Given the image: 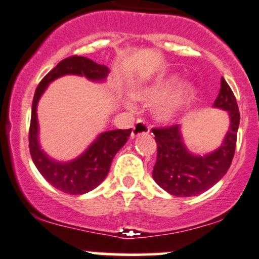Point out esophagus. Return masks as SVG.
Masks as SVG:
<instances>
[{"mask_svg":"<svg viewBox=\"0 0 259 259\" xmlns=\"http://www.w3.org/2000/svg\"><path fill=\"white\" fill-rule=\"evenodd\" d=\"M150 132V126H148L147 123H145L144 120H138L135 123V125L133 126L132 132V138H136V136L141 135V134H147Z\"/></svg>","mask_w":259,"mask_h":259,"instance_id":"obj_1","label":"esophagus"}]
</instances>
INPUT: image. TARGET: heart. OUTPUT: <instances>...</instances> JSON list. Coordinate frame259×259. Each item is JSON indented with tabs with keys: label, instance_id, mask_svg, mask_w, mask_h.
Segmentation results:
<instances>
[{
	"label": "heart",
	"instance_id": "heart-1",
	"mask_svg": "<svg viewBox=\"0 0 259 259\" xmlns=\"http://www.w3.org/2000/svg\"><path fill=\"white\" fill-rule=\"evenodd\" d=\"M194 96V86L191 84L179 86V78L175 75L157 80L152 85L141 89L135 94V99L146 106L160 105L157 117L164 123L177 119Z\"/></svg>",
	"mask_w": 259,
	"mask_h": 259
}]
</instances>
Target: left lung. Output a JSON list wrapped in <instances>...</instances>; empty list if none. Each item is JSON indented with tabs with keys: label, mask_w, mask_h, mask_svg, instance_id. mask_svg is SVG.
<instances>
[{
	"label": "left lung",
	"mask_w": 259,
	"mask_h": 259,
	"mask_svg": "<svg viewBox=\"0 0 259 259\" xmlns=\"http://www.w3.org/2000/svg\"><path fill=\"white\" fill-rule=\"evenodd\" d=\"M213 106L228 111L230 127L222 146L204 157L194 156L186 150L177 124L152 129L157 142L152 177L170 195L180 197L200 195L215 185L230 168L236 147L240 112L234 92L224 78Z\"/></svg>",
	"instance_id": "left-lung-1"
}]
</instances>
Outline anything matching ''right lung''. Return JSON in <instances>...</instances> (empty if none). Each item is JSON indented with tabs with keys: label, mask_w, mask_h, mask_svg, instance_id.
I'll use <instances>...</instances> for the list:
<instances>
[{
	"label": "right lung",
	"mask_w": 259,
	"mask_h": 259,
	"mask_svg": "<svg viewBox=\"0 0 259 259\" xmlns=\"http://www.w3.org/2000/svg\"><path fill=\"white\" fill-rule=\"evenodd\" d=\"M109 69L103 64L95 63L81 56H72L61 61L44 76L35 91L31 107L29 150L34 164L41 175L53 187L69 195H82L99 186L108 174L113 157L125 145L132 129L111 130L102 133L88 150L76 159L68 163H58L45 154L37 141L36 107L47 85L55 79L67 74L82 75L90 80H103Z\"/></svg>",
	"instance_id": "1"
}]
</instances>
